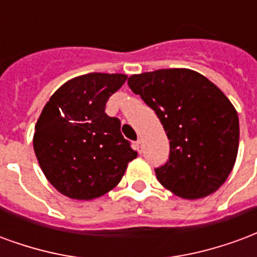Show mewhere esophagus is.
I'll use <instances>...</instances> for the list:
<instances>
[{
  "label": "esophagus",
  "mask_w": 257,
  "mask_h": 257,
  "mask_svg": "<svg viewBox=\"0 0 257 257\" xmlns=\"http://www.w3.org/2000/svg\"><path fill=\"white\" fill-rule=\"evenodd\" d=\"M141 147H142V140L140 138V140L137 141V148H138V152H141Z\"/></svg>",
  "instance_id": "1"
}]
</instances>
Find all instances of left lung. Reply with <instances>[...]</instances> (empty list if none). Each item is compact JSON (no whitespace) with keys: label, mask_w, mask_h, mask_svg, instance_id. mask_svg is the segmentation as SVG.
Wrapping results in <instances>:
<instances>
[{"label":"left lung","mask_w":257,"mask_h":257,"mask_svg":"<svg viewBox=\"0 0 257 257\" xmlns=\"http://www.w3.org/2000/svg\"><path fill=\"white\" fill-rule=\"evenodd\" d=\"M127 83L156 112L170 140V157L156 177L178 197L196 200L218 190L238 153L237 110L223 91L188 68L131 75Z\"/></svg>","instance_id":"1"}]
</instances>
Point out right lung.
Instances as JSON below:
<instances>
[{
    "label": "right lung",
    "mask_w": 257,
    "mask_h": 257,
    "mask_svg": "<svg viewBox=\"0 0 257 257\" xmlns=\"http://www.w3.org/2000/svg\"><path fill=\"white\" fill-rule=\"evenodd\" d=\"M124 74H91L60 86L39 115L34 152L53 188L74 200L101 197L120 182L137 157L105 113L106 101L126 82Z\"/></svg>",
    "instance_id": "obj_1"
}]
</instances>
